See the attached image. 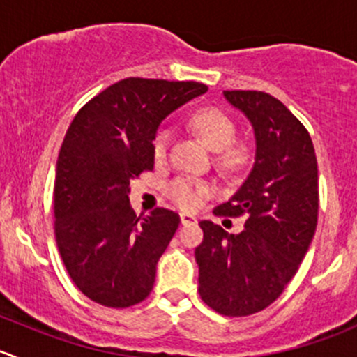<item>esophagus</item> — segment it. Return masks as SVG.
Listing matches in <instances>:
<instances>
[{
    "label": "esophagus",
    "instance_id": "1",
    "mask_svg": "<svg viewBox=\"0 0 357 357\" xmlns=\"http://www.w3.org/2000/svg\"><path fill=\"white\" fill-rule=\"evenodd\" d=\"M179 218H181V225L183 226L197 225V218L193 214H188V212H181V214H179Z\"/></svg>",
    "mask_w": 357,
    "mask_h": 357
}]
</instances>
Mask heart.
I'll return each mask as SVG.
<instances>
[{
  "mask_svg": "<svg viewBox=\"0 0 357 357\" xmlns=\"http://www.w3.org/2000/svg\"><path fill=\"white\" fill-rule=\"evenodd\" d=\"M192 126L212 150H218L219 167L228 172L243 169L252 157V149L247 142L236 138V124L225 110L218 107H204L192 115ZM171 132L160 128L152 139V153L155 160H164L167 155ZM212 193V185L205 179L179 176L167 186V197L183 211H195L202 200Z\"/></svg>",
  "mask_w": 357,
  "mask_h": 357,
  "instance_id": "obj_1",
  "label": "heart"
}]
</instances>
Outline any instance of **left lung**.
<instances>
[{
	"label": "left lung",
	"instance_id": "left-lung-1",
	"mask_svg": "<svg viewBox=\"0 0 357 357\" xmlns=\"http://www.w3.org/2000/svg\"><path fill=\"white\" fill-rule=\"evenodd\" d=\"M255 132V162L238 192L215 215H245L238 235L202 221L195 248L202 301L222 316L271 305L295 276L318 225V162L301 121L264 91H225Z\"/></svg>",
	"mask_w": 357,
	"mask_h": 357
}]
</instances>
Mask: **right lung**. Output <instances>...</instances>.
I'll use <instances>...</instances> for the list:
<instances>
[{
    "label": "right lung",
    "mask_w": 357,
    "mask_h": 357,
    "mask_svg": "<svg viewBox=\"0 0 357 357\" xmlns=\"http://www.w3.org/2000/svg\"><path fill=\"white\" fill-rule=\"evenodd\" d=\"M205 91L195 81L128 77L89 100L68 126L53 190L55 240L72 282L96 304L131 307L152 291L179 215L157 207L136 218L129 183L153 171L162 119Z\"/></svg>",
    "instance_id": "1"
}]
</instances>
